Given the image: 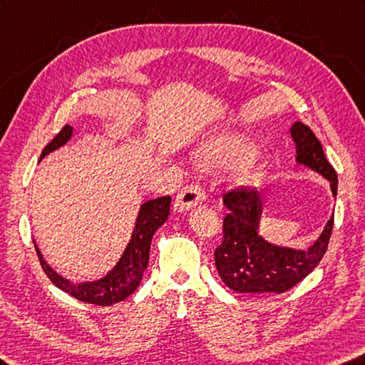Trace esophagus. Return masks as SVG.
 <instances>
[{"mask_svg":"<svg viewBox=\"0 0 365 365\" xmlns=\"http://www.w3.org/2000/svg\"><path fill=\"white\" fill-rule=\"evenodd\" d=\"M204 200H205V191L201 188V185L191 183L178 193L175 200V209L178 212L188 210L191 207H195V205L201 204Z\"/></svg>","mask_w":365,"mask_h":365,"instance_id":"1","label":"esophagus"}]
</instances>
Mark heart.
<instances>
[{
	"label": "heart",
	"instance_id": "obj_1",
	"mask_svg": "<svg viewBox=\"0 0 365 365\" xmlns=\"http://www.w3.org/2000/svg\"><path fill=\"white\" fill-rule=\"evenodd\" d=\"M250 143L241 137H225L209 142L202 150V158L209 163H236L247 158L250 153ZM242 180H252L254 172L246 168L241 172Z\"/></svg>",
	"mask_w": 365,
	"mask_h": 365
}]
</instances>
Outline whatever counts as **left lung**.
<instances>
[{"label":"left lung","mask_w":365,"mask_h":365,"mask_svg":"<svg viewBox=\"0 0 365 365\" xmlns=\"http://www.w3.org/2000/svg\"><path fill=\"white\" fill-rule=\"evenodd\" d=\"M292 138L297 161L319 172L336 195L339 177L324 155L322 145L307 124L295 123ZM228 214L223 217V237L215 249V267L222 281L240 294H282L313 271L326 254L334 228V215L313 246L307 250L277 247L258 236L262 201L257 190L240 185L223 193Z\"/></svg>","instance_id":"left-lung-1"}]
</instances>
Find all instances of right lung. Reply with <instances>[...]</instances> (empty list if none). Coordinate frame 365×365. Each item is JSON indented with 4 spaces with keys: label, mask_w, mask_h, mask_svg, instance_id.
<instances>
[{
    "label": "right lung",
    "mask_w": 365,
    "mask_h": 365,
    "mask_svg": "<svg viewBox=\"0 0 365 365\" xmlns=\"http://www.w3.org/2000/svg\"><path fill=\"white\" fill-rule=\"evenodd\" d=\"M71 134V125H63L62 130L46 145L39 160H43V158L46 155H49L51 151H54L67 143ZM169 214L170 196L156 197V200L145 202L140 207V212H138L134 233H132L130 242L128 244V247H125L123 257L119 258L116 267L111 269L107 276L98 281L73 284L67 279H63L62 276H58L56 271L44 262L41 252L35 246L39 263H41L44 273L48 274L52 284L63 290V292L70 294L71 297H75L76 300H81L84 303L98 304V307H110V304L128 298L138 287V284L142 281L143 271L148 267L151 237H153L155 231L168 220Z\"/></svg>",
    "instance_id": "right-lung-1"
}]
</instances>
